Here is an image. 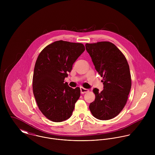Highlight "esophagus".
I'll return each mask as SVG.
<instances>
[{
	"label": "esophagus",
	"mask_w": 155,
	"mask_h": 155,
	"mask_svg": "<svg viewBox=\"0 0 155 155\" xmlns=\"http://www.w3.org/2000/svg\"><path fill=\"white\" fill-rule=\"evenodd\" d=\"M80 89H81V92L82 94H84V93H86V92H88L89 90L88 89L84 88L83 87H81Z\"/></svg>",
	"instance_id": "obj_1"
}]
</instances>
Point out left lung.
Listing matches in <instances>:
<instances>
[{"label":"left lung","instance_id":"left-lung-1","mask_svg":"<svg viewBox=\"0 0 155 155\" xmlns=\"http://www.w3.org/2000/svg\"><path fill=\"white\" fill-rule=\"evenodd\" d=\"M95 68L103 77V90L94 88V101L89 104L92 114L100 120H109L125 107L131 88L130 67L122 52L110 42L86 44Z\"/></svg>","mask_w":155,"mask_h":155}]
</instances>
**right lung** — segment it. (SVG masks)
I'll return each instance as SVG.
<instances>
[{"instance_id": "obj_1", "label": "right lung", "mask_w": 155, "mask_h": 155, "mask_svg": "<svg viewBox=\"0 0 155 155\" xmlns=\"http://www.w3.org/2000/svg\"><path fill=\"white\" fill-rule=\"evenodd\" d=\"M85 49L82 44L58 41L46 46L37 58L33 77V94L39 110L52 122L70 117L80 97V88L70 87L64 79Z\"/></svg>"}]
</instances>
